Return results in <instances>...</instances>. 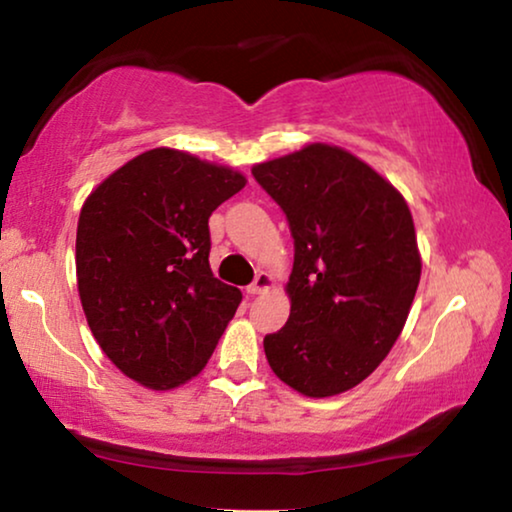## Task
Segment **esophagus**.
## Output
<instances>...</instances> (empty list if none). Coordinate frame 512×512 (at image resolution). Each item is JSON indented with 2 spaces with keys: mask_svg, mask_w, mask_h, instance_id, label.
<instances>
[{
  "mask_svg": "<svg viewBox=\"0 0 512 512\" xmlns=\"http://www.w3.org/2000/svg\"><path fill=\"white\" fill-rule=\"evenodd\" d=\"M271 285H274V281H271V276L264 274V271H260V274L255 276V281L248 285V295H252V297L262 295V292H267Z\"/></svg>",
  "mask_w": 512,
  "mask_h": 512,
  "instance_id": "34e87169",
  "label": "esophagus"
}]
</instances>
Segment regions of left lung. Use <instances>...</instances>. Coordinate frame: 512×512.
<instances>
[{"label":"left lung","mask_w":512,"mask_h":512,"mask_svg":"<svg viewBox=\"0 0 512 512\" xmlns=\"http://www.w3.org/2000/svg\"><path fill=\"white\" fill-rule=\"evenodd\" d=\"M252 177L290 224V318L264 337L271 370L309 398L358 386L403 332L421 257L410 208L356 156L309 145Z\"/></svg>","instance_id":"left-lung-1"}]
</instances>
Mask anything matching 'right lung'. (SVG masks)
Segmentation results:
<instances>
[{
	"instance_id": "add662e5",
	"label": "right lung",
	"mask_w": 512,
	"mask_h": 512,
	"mask_svg": "<svg viewBox=\"0 0 512 512\" xmlns=\"http://www.w3.org/2000/svg\"><path fill=\"white\" fill-rule=\"evenodd\" d=\"M245 187L236 170L149 149L88 196L77 285L88 327L126 377L166 391L206 367L241 290L210 271L213 210Z\"/></svg>"
}]
</instances>
